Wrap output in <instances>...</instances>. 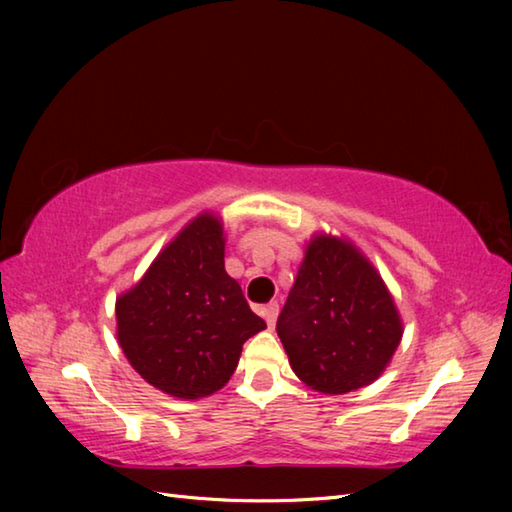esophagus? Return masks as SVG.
Returning a JSON list of instances; mask_svg holds the SVG:
<instances>
[{"label": "esophagus", "instance_id": "esophagus-1", "mask_svg": "<svg viewBox=\"0 0 512 512\" xmlns=\"http://www.w3.org/2000/svg\"><path fill=\"white\" fill-rule=\"evenodd\" d=\"M277 314H279V303H277V301H273V303H268V306H264V308H262V317L266 319V323H268V328H270V330H273V328H275Z\"/></svg>", "mask_w": 512, "mask_h": 512}]
</instances>
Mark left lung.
<instances>
[{"label":"left lung","instance_id":"obj_1","mask_svg":"<svg viewBox=\"0 0 512 512\" xmlns=\"http://www.w3.org/2000/svg\"><path fill=\"white\" fill-rule=\"evenodd\" d=\"M277 334L303 383L347 394L383 374L402 325L374 266L352 244L319 235L279 312Z\"/></svg>","mask_w":512,"mask_h":512}]
</instances>
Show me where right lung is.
Segmentation results:
<instances>
[{"mask_svg": "<svg viewBox=\"0 0 512 512\" xmlns=\"http://www.w3.org/2000/svg\"><path fill=\"white\" fill-rule=\"evenodd\" d=\"M118 343L149 385L195 400L222 389L266 323L224 270V231L200 215L116 301Z\"/></svg>", "mask_w": 512, "mask_h": 512, "instance_id": "add662e5", "label": "right lung"}]
</instances>
